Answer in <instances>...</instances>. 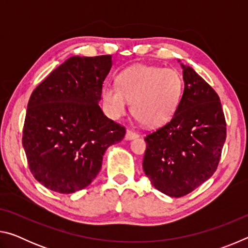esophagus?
I'll list each match as a JSON object with an SVG mask.
<instances>
[{
  "label": "esophagus",
  "mask_w": 248,
  "mask_h": 248,
  "mask_svg": "<svg viewBox=\"0 0 248 248\" xmlns=\"http://www.w3.org/2000/svg\"><path fill=\"white\" fill-rule=\"evenodd\" d=\"M139 137L138 136L137 132L132 131V130H127V132H125V140H133V139H137V138Z\"/></svg>",
  "instance_id": "34e87169"
}]
</instances>
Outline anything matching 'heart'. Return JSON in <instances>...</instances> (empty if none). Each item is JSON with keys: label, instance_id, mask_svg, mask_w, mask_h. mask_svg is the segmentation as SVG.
I'll return each instance as SVG.
<instances>
[{"label": "heart", "instance_id": "b5f03b06", "mask_svg": "<svg viewBox=\"0 0 248 248\" xmlns=\"http://www.w3.org/2000/svg\"><path fill=\"white\" fill-rule=\"evenodd\" d=\"M117 84H107L102 91L107 114L115 119L125 114L131 102L134 118L146 127H157L174 116L182 102L183 78L171 69L132 65L118 74Z\"/></svg>", "mask_w": 248, "mask_h": 248}]
</instances>
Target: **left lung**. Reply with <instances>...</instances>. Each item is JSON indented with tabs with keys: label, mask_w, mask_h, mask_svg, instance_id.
Masks as SVG:
<instances>
[{
	"label": "left lung",
	"mask_w": 248,
	"mask_h": 248,
	"mask_svg": "<svg viewBox=\"0 0 248 248\" xmlns=\"http://www.w3.org/2000/svg\"><path fill=\"white\" fill-rule=\"evenodd\" d=\"M180 66L182 102L169 124L145 138L143 158V170L153 186L175 198L215 174L226 138L219 96L194 69Z\"/></svg>",
	"instance_id": "obj_1"
}]
</instances>
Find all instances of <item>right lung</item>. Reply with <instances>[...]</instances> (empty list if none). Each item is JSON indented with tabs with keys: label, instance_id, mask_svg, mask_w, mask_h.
Here are the masks:
<instances>
[{
	"label": "right lung",
	"instance_id": "add662e5",
	"mask_svg": "<svg viewBox=\"0 0 248 248\" xmlns=\"http://www.w3.org/2000/svg\"><path fill=\"white\" fill-rule=\"evenodd\" d=\"M111 66V56H73L32 92L23 148L32 176L48 189H84L99 173L106 150L124 139V128L99 106Z\"/></svg>",
	"mask_w": 248,
	"mask_h": 248
}]
</instances>
